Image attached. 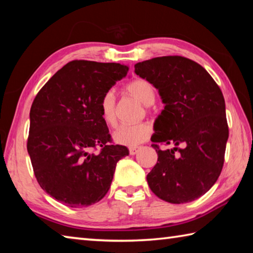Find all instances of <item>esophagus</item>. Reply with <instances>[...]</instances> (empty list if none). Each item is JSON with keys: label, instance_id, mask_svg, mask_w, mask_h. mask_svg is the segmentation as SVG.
Instances as JSON below:
<instances>
[{"label": "esophagus", "instance_id": "obj_1", "mask_svg": "<svg viewBox=\"0 0 253 253\" xmlns=\"http://www.w3.org/2000/svg\"><path fill=\"white\" fill-rule=\"evenodd\" d=\"M139 148H140V147H138V146L129 147V154H130V155H135V154L139 151Z\"/></svg>", "mask_w": 253, "mask_h": 253}]
</instances>
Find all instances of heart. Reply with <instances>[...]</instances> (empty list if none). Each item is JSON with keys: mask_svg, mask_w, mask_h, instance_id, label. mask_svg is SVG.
Wrapping results in <instances>:
<instances>
[{"mask_svg": "<svg viewBox=\"0 0 253 253\" xmlns=\"http://www.w3.org/2000/svg\"><path fill=\"white\" fill-rule=\"evenodd\" d=\"M125 90L144 106H151L155 101V89L147 80L137 78L128 83ZM100 116L107 125H116V99L111 90L106 91L99 101ZM152 134V127L147 123H139L135 125H124L114 132L115 142L128 147H135L144 143Z\"/></svg>", "mask_w": 253, "mask_h": 253, "instance_id": "obj_1", "label": "heart"}]
</instances>
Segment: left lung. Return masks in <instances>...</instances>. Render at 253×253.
I'll return each mask as SVG.
<instances>
[{
  "mask_svg": "<svg viewBox=\"0 0 253 253\" xmlns=\"http://www.w3.org/2000/svg\"><path fill=\"white\" fill-rule=\"evenodd\" d=\"M135 74L157 89L165 105L154 124L158 158L148 185L169 203L192 202L214 185L223 168L229 127L221 89L202 66L179 55L136 63ZM162 142L175 147L162 151Z\"/></svg>",
  "mask_w": 253,
  "mask_h": 253,
  "instance_id": "1",
  "label": "left lung"
}]
</instances>
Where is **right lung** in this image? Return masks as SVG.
<instances>
[{
    "label": "right lung",
    "instance_id": "add662e5",
    "mask_svg": "<svg viewBox=\"0 0 253 253\" xmlns=\"http://www.w3.org/2000/svg\"><path fill=\"white\" fill-rule=\"evenodd\" d=\"M128 67L74 60L51 77L30 110L28 153L41 188L70 208L104 198L127 147L113 145L99 111L101 96ZM101 148L98 154L90 153Z\"/></svg>",
    "mask_w": 253,
    "mask_h": 253
}]
</instances>
